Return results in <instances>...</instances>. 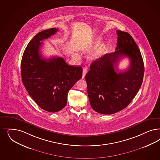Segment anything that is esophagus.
Segmentation results:
<instances>
[{
  "label": "esophagus",
  "mask_w": 160,
  "mask_h": 160,
  "mask_svg": "<svg viewBox=\"0 0 160 160\" xmlns=\"http://www.w3.org/2000/svg\"><path fill=\"white\" fill-rule=\"evenodd\" d=\"M88 72V69H87V68L84 67L83 68V73H82V78L85 77V75L87 74V73Z\"/></svg>",
  "instance_id": "34e87169"
}]
</instances>
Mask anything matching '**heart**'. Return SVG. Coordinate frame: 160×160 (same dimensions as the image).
<instances>
[{"label":"heart","mask_w":160,"mask_h":160,"mask_svg":"<svg viewBox=\"0 0 160 160\" xmlns=\"http://www.w3.org/2000/svg\"><path fill=\"white\" fill-rule=\"evenodd\" d=\"M103 50V48H100V49H98V50L95 51L94 52H93V53H92L91 55V58L92 59H96V58H98L99 57L101 56V52Z\"/></svg>","instance_id":"obj_1"}]
</instances>
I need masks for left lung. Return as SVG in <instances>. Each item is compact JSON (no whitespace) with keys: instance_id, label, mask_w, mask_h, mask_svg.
Here are the masks:
<instances>
[{"instance_id":"left-lung-1","label":"left lung","mask_w":160,"mask_h":160,"mask_svg":"<svg viewBox=\"0 0 160 160\" xmlns=\"http://www.w3.org/2000/svg\"><path fill=\"white\" fill-rule=\"evenodd\" d=\"M115 51L92 63L85 75L91 107L101 114H113L126 108L135 97L144 77V66L139 48L128 33L117 31ZM123 57L130 59L124 72L115 69Z\"/></svg>"}]
</instances>
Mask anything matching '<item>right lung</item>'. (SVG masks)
I'll return each instance as SVG.
<instances>
[{"label": "right lung", "mask_w": 160, "mask_h": 160, "mask_svg": "<svg viewBox=\"0 0 160 160\" xmlns=\"http://www.w3.org/2000/svg\"><path fill=\"white\" fill-rule=\"evenodd\" d=\"M53 28L39 32L29 42L21 61L22 82L37 105L45 111L55 112L67 102L68 93L82 76L81 67L69 65L61 57L43 58L42 41L56 33Z\"/></svg>", "instance_id": "right-lung-1"}]
</instances>
